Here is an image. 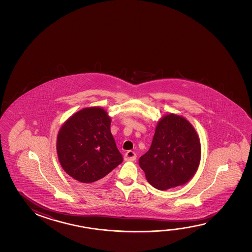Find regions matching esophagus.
Here are the masks:
<instances>
[{"mask_svg":"<svg viewBox=\"0 0 252 252\" xmlns=\"http://www.w3.org/2000/svg\"><path fill=\"white\" fill-rule=\"evenodd\" d=\"M135 159H136V154L132 150H129L125 154V160L126 161H134Z\"/></svg>","mask_w":252,"mask_h":252,"instance_id":"34e87169","label":"esophagus"}]
</instances>
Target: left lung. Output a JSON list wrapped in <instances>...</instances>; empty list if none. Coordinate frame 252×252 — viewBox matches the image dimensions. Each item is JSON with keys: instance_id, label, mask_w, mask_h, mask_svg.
I'll use <instances>...</instances> for the list:
<instances>
[{"instance_id": "1", "label": "left lung", "mask_w": 252, "mask_h": 252, "mask_svg": "<svg viewBox=\"0 0 252 252\" xmlns=\"http://www.w3.org/2000/svg\"><path fill=\"white\" fill-rule=\"evenodd\" d=\"M201 148L198 134L188 120L169 114L156 128L149 151L139 164L149 184L158 190L183 186L196 173Z\"/></svg>"}]
</instances>
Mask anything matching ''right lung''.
I'll return each instance as SVG.
<instances>
[{
  "mask_svg": "<svg viewBox=\"0 0 252 252\" xmlns=\"http://www.w3.org/2000/svg\"><path fill=\"white\" fill-rule=\"evenodd\" d=\"M110 127L111 118L99 107L84 108L66 120L57 137L59 161L66 173L91 184L120 165L123 157Z\"/></svg>",
  "mask_w": 252,
  "mask_h": 252,
  "instance_id": "add662e5",
  "label": "right lung"
}]
</instances>
